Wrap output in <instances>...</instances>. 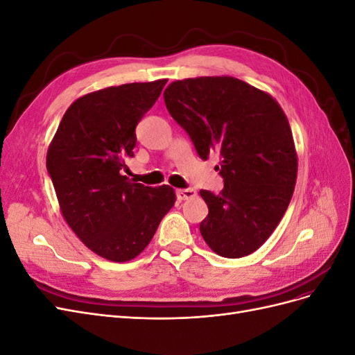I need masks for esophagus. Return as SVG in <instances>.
<instances>
[{"label":"esophagus","instance_id":"esophagus-1","mask_svg":"<svg viewBox=\"0 0 355 355\" xmlns=\"http://www.w3.org/2000/svg\"><path fill=\"white\" fill-rule=\"evenodd\" d=\"M176 197H178L179 200H188V198L196 197V191L191 189V188L178 189V191H176Z\"/></svg>","mask_w":355,"mask_h":355}]
</instances>
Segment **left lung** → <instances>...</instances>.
Segmentation results:
<instances>
[{"label":"left lung","instance_id":"1","mask_svg":"<svg viewBox=\"0 0 355 355\" xmlns=\"http://www.w3.org/2000/svg\"><path fill=\"white\" fill-rule=\"evenodd\" d=\"M164 102L201 159L219 154L223 189H201L209 207L204 241L230 259L253 253L274 232L292 200L297 173L293 136L270 94L232 77L171 83Z\"/></svg>","mask_w":355,"mask_h":355}]
</instances>
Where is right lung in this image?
<instances>
[{
	"instance_id": "1",
	"label": "right lung",
	"mask_w": 355,
	"mask_h": 355,
	"mask_svg": "<svg viewBox=\"0 0 355 355\" xmlns=\"http://www.w3.org/2000/svg\"><path fill=\"white\" fill-rule=\"evenodd\" d=\"M167 80L132 83L83 96L63 115L47 153V171L63 218L92 252L125 262L144 252L175 191L123 176L136 127Z\"/></svg>"
}]
</instances>
